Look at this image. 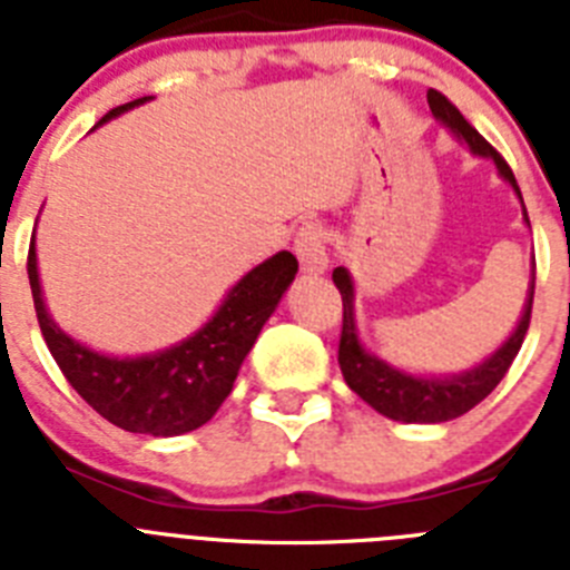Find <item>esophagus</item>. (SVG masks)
Instances as JSON below:
<instances>
[{"instance_id": "obj_1", "label": "esophagus", "mask_w": 570, "mask_h": 570, "mask_svg": "<svg viewBox=\"0 0 570 570\" xmlns=\"http://www.w3.org/2000/svg\"><path fill=\"white\" fill-rule=\"evenodd\" d=\"M294 250L305 274H322L328 268V250H325V230L320 223H305L294 236Z\"/></svg>"}]
</instances>
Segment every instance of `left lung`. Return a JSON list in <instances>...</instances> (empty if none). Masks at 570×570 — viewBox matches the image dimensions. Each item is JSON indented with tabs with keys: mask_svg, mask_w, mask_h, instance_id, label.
Returning a JSON list of instances; mask_svg holds the SVG:
<instances>
[{
	"mask_svg": "<svg viewBox=\"0 0 570 570\" xmlns=\"http://www.w3.org/2000/svg\"><path fill=\"white\" fill-rule=\"evenodd\" d=\"M428 105H431V114L445 125L456 139L468 145L473 154L493 159L500 176L517 190V196L522 199L520 185L513 179V170L508 168V163L502 159L491 145L485 142V136L468 122L465 116L456 110V105L448 102L440 90H428ZM528 223V214H525ZM334 285L342 294V334H340V367L342 376H345L347 387L354 391L356 396L367 402V405L380 411L382 416L396 422H448L456 420V416L468 414L473 405H480L493 387L500 385L502 376L508 374L513 356L520 354L522 340L528 334V325H531V308H533V276L531 285H528V299L525 308H522L520 322L513 334L502 342L497 351H493L488 360H482L480 365L465 371V374L454 376H414L405 374L400 367L387 365L380 356L367 354L362 347L360 334H356V320H354V279L345 268L334 271Z\"/></svg>",
	"mask_w": 570,
	"mask_h": 570,
	"instance_id": "obj_1",
	"label": "left lung"
}]
</instances>
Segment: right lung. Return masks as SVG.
<instances>
[{"label":"right lung","mask_w":570,"mask_h":570,"mask_svg":"<svg viewBox=\"0 0 570 570\" xmlns=\"http://www.w3.org/2000/svg\"><path fill=\"white\" fill-rule=\"evenodd\" d=\"M148 99L154 97L134 99L108 110L99 125ZM296 271V256L291 250H279L242 276L228 291L219 311L194 336L156 354L105 356L70 340L50 320L39 285L33 239L28 250V279L39 328L65 380L99 416L130 434L148 436L188 434L219 411L262 325L276 311Z\"/></svg>","instance_id":"right-lung-1"}]
</instances>
